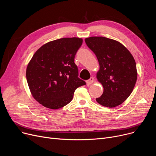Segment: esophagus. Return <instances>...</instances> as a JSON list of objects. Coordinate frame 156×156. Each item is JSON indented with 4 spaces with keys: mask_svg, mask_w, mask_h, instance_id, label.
I'll use <instances>...</instances> for the list:
<instances>
[{
    "mask_svg": "<svg viewBox=\"0 0 156 156\" xmlns=\"http://www.w3.org/2000/svg\"><path fill=\"white\" fill-rule=\"evenodd\" d=\"M94 81V78L93 77H91L89 80L86 81V83L87 85H90V84L93 83Z\"/></svg>",
    "mask_w": 156,
    "mask_h": 156,
    "instance_id": "esophagus-1",
    "label": "esophagus"
}]
</instances>
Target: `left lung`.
I'll use <instances>...</instances> for the list:
<instances>
[{"label":"left lung","instance_id":"1","mask_svg":"<svg viewBox=\"0 0 156 156\" xmlns=\"http://www.w3.org/2000/svg\"><path fill=\"white\" fill-rule=\"evenodd\" d=\"M85 41L99 63L97 78L102 85L104 92L96 101L104 107H116L127 99L135 85L137 71L133 57L116 40L91 37Z\"/></svg>","mask_w":156,"mask_h":156}]
</instances>
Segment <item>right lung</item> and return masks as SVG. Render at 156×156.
<instances>
[{
	"instance_id": "obj_1",
	"label": "right lung",
	"mask_w": 156,
	"mask_h": 156,
	"mask_svg": "<svg viewBox=\"0 0 156 156\" xmlns=\"http://www.w3.org/2000/svg\"><path fill=\"white\" fill-rule=\"evenodd\" d=\"M83 43L80 38H62L49 42L33 55L26 76L32 96L44 107L57 109L69 104L75 90L86 84L79 78L75 63Z\"/></svg>"
}]
</instances>
